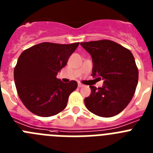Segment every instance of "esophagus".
I'll return each instance as SVG.
<instances>
[{
  "instance_id": "esophagus-1",
  "label": "esophagus",
  "mask_w": 153,
  "mask_h": 153,
  "mask_svg": "<svg viewBox=\"0 0 153 153\" xmlns=\"http://www.w3.org/2000/svg\"><path fill=\"white\" fill-rule=\"evenodd\" d=\"M83 86H84V85L82 84V83H78V87H79V88H81V87H83Z\"/></svg>"
}]
</instances>
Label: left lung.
Segmentation results:
<instances>
[{
  "label": "left lung",
  "instance_id": "obj_1",
  "mask_svg": "<svg viewBox=\"0 0 153 153\" xmlns=\"http://www.w3.org/2000/svg\"><path fill=\"white\" fill-rule=\"evenodd\" d=\"M80 44L93 59L92 76L104 80L102 87L90 86L91 93L84 99L85 105L99 117H114L128 106L136 91L139 71L134 56L129 50L109 40Z\"/></svg>",
  "mask_w": 153,
  "mask_h": 153
}]
</instances>
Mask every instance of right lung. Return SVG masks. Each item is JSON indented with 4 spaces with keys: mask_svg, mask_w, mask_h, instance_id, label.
Segmentation results:
<instances>
[{
    "mask_svg": "<svg viewBox=\"0 0 153 153\" xmlns=\"http://www.w3.org/2000/svg\"><path fill=\"white\" fill-rule=\"evenodd\" d=\"M79 43L59 44L44 42L22 52L13 76L18 96L28 110L39 117L58 114L66 108L70 93L77 88L71 80L56 78Z\"/></svg>",
    "mask_w": 153,
    "mask_h": 153,
    "instance_id": "right-lung-1",
    "label": "right lung"
}]
</instances>
